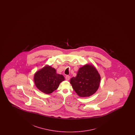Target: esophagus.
Masks as SVG:
<instances>
[{
	"label": "esophagus",
	"mask_w": 135,
	"mask_h": 135,
	"mask_svg": "<svg viewBox=\"0 0 135 135\" xmlns=\"http://www.w3.org/2000/svg\"><path fill=\"white\" fill-rule=\"evenodd\" d=\"M70 79V76H65V79L67 81H69Z\"/></svg>",
	"instance_id": "obj_1"
}]
</instances>
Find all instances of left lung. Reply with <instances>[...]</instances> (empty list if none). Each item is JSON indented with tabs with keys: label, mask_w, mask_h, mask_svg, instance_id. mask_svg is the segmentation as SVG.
<instances>
[{
	"label": "left lung",
	"mask_w": 135,
	"mask_h": 135,
	"mask_svg": "<svg viewBox=\"0 0 135 135\" xmlns=\"http://www.w3.org/2000/svg\"><path fill=\"white\" fill-rule=\"evenodd\" d=\"M100 76L96 68L91 64H86L79 69L76 77L70 80L72 88L81 97H89L98 90Z\"/></svg>",
	"instance_id": "left-lung-1"
}]
</instances>
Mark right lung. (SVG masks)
Segmentation results:
<instances>
[{"label": "right lung", "instance_id": "right-lung-1", "mask_svg": "<svg viewBox=\"0 0 135 135\" xmlns=\"http://www.w3.org/2000/svg\"><path fill=\"white\" fill-rule=\"evenodd\" d=\"M33 80L39 90L50 94L58 88L59 84L65 80V78L62 75L57 74L54 68L46 65L35 72Z\"/></svg>", "mask_w": 135, "mask_h": 135}]
</instances>
